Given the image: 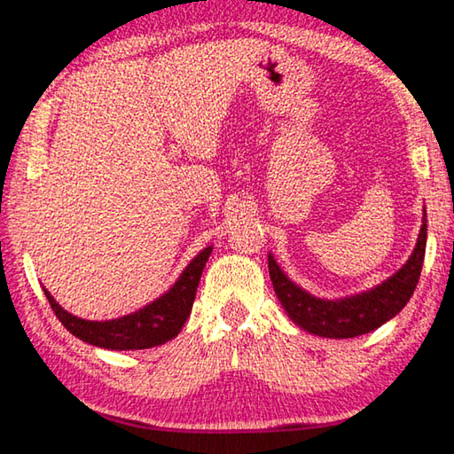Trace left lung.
<instances>
[{
  "mask_svg": "<svg viewBox=\"0 0 454 454\" xmlns=\"http://www.w3.org/2000/svg\"><path fill=\"white\" fill-rule=\"evenodd\" d=\"M427 250V210L414 250L398 270L368 290L342 298H320L298 286L268 252V270L282 309L302 330L325 338H355L387 325L411 301Z\"/></svg>",
  "mask_w": 454,
  "mask_h": 454,
  "instance_id": "8db88e82",
  "label": "left lung"
}]
</instances>
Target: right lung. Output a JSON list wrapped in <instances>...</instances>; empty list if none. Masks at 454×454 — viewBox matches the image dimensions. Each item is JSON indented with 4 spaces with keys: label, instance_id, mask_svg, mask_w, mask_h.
<instances>
[{
    "label": "right lung",
    "instance_id": "right-lung-1",
    "mask_svg": "<svg viewBox=\"0 0 454 454\" xmlns=\"http://www.w3.org/2000/svg\"><path fill=\"white\" fill-rule=\"evenodd\" d=\"M212 248L214 246H206L204 250H200L164 294L153 298L142 309L112 320H86L75 317L61 309L45 286L43 292L61 325L91 347L106 350H142L160 347L178 336L184 322L188 320L200 276L208 262Z\"/></svg>",
    "mask_w": 454,
    "mask_h": 454
}]
</instances>
